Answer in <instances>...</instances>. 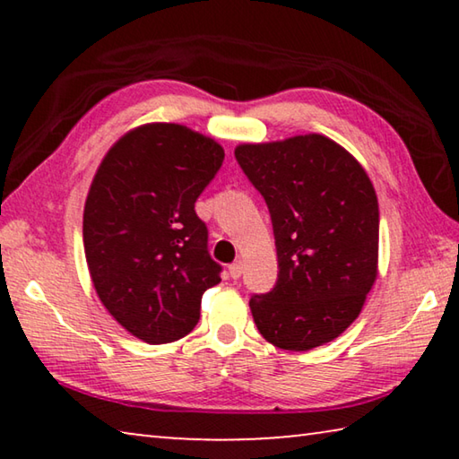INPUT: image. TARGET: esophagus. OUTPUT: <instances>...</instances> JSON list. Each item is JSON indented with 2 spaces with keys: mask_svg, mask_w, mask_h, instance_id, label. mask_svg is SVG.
<instances>
[{
  "mask_svg": "<svg viewBox=\"0 0 459 459\" xmlns=\"http://www.w3.org/2000/svg\"><path fill=\"white\" fill-rule=\"evenodd\" d=\"M243 269H245V263L238 259V261H235V263H232V265L229 267V273H230L232 279H238L240 275H243Z\"/></svg>",
  "mask_w": 459,
  "mask_h": 459,
  "instance_id": "obj_1",
  "label": "esophagus"
}]
</instances>
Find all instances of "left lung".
Listing matches in <instances>:
<instances>
[{
	"label": "left lung",
	"mask_w": 459,
	"mask_h": 459,
	"mask_svg": "<svg viewBox=\"0 0 459 459\" xmlns=\"http://www.w3.org/2000/svg\"><path fill=\"white\" fill-rule=\"evenodd\" d=\"M240 169L265 198L277 247V281L248 299L261 336L304 352L359 317L378 263V200L344 147L309 134L238 145Z\"/></svg>",
	"instance_id": "obj_1"
}]
</instances>
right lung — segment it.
I'll list each match as a JSON object with an SVG mask.
<instances>
[{
  "label": "right lung",
  "instance_id": "obj_1",
  "mask_svg": "<svg viewBox=\"0 0 459 459\" xmlns=\"http://www.w3.org/2000/svg\"><path fill=\"white\" fill-rule=\"evenodd\" d=\"M224 160L222 147L176 123H150L115 143L91 184L82 240L99 299L150 344L184 338L221 281L194 204Z\"/></svg>",
  "mask_w": 459,
  "mask_h": 459
}]
</instances>
